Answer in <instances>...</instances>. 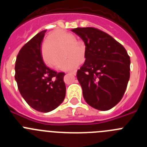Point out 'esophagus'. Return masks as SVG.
<instances>
[{"label": "esophagus", "instance_id": "34e87169", "mask_svg": "<svg viewBox=\"0 0 147 147\" xmlns=\"http://www.w3.org/2000/svg\"><path fill=\"white\" fill-rule=\"evenodd\" d=\"M71 74H72L73 75H76V71H70Z\"/></svg>", "mask_w": 147, "mask_h": 147}]
</instances>
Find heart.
Segmentation results:
<instances>
[{"instance_id":"obj_1","label":"heart","mask_w":147,"mask_h":147,"mask_svg":"<svg viewBox=\"0 0 147 147\" xmlns=\"http://www.w3.org/2000/svg\"><path fill=\"white\" fill-rule=\"evenodd\" d=\"M75 37L64 31L57 30L49 35L42 49L44 61L51 66H54L58 62L65 57L64 50H67L69 59L60 62L58 67L65 71L76 68L82 61L85 47L80 42H74Z\"/></svg>"}]
</instances>
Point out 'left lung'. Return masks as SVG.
Wrapping results in <instances>:
<instances>
[{"label": "left lung", "mask_w": 147, "mask_h": 147, "mask_svg": "<svg viewBox=\"0 0 147 147\" xmlns=\"http://www.w3.org/2000/svg\"><path fill=\"white\" fill-rule=\"evenodd\" d=\"M72 32L85 45V63L76 74L85 102L99 110L113 108L127 89L129 56L121 44L98 28H76Z\"/></svg>", "instance_id": "left-lung-1"}]
</instances>
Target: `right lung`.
I'll use <instances>...</instances> for the list:
<instances>
[{
  "label": "right lung",
  "mask_w": 147,
  "mask_h": 147,
  "mask_svg": "<svg viewBox=\"0 0 147 147\" xmlns=\"http://www.w3.org/2000/svg\"><path fill=\"white\" fill-rule=\"evenodd\" d=\"M46 30L39 32L23 45L15 62V80L30 107L42 113L54 110L63 102L65 73L56 72L44 64L41 45Z\"/></svg>",
  "instance_id": "right-lung-1"
}]
</instances>
